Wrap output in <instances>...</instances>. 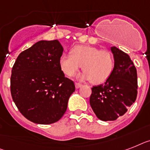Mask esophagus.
Returning a JSON list of instances; mask_svg holds the SVG:
<instances>
[{"instance_id":"esophagus-1","label":"esophagus","mask_w":150,"mask_h":150,"mask_svg":"<svg viewBox=\"0 0 150 150\" xmlns=\"http://www.w3.org/2000/svg\"><path fill=\"white\" fill-rule=\"evenodd\" d=\"M81 86H82V84L80 83H75V86H76V88H80Z\"/></svg>"}]
</instances>
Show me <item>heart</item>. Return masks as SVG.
I'll return each instance as SVG.
<instances>
[{
  "mask_svg": "<svg viewBox=\"0 0 150 150\" xmlns=\"http://www.w3.org/2000/svg\"><path fill=\"white\" fill-rule=\"evenodd\" d=\"M59 65L66 76H75L83 65V74L80 77L91 80L93 83H103L110 77L115 66L114 57L110 51L100 50L89 45L75 46L70 55L62 54Z\"/></svg>",
  "mask_w": 150,
  "mask_h": 150,
  "instance_id": "obj_1",
  "label": "heart"
}]
</instances>
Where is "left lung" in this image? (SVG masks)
<instances>
[{"mask_svg":"<svg viewBox=\"0 0 150 150\" xmlns=\"http://www.w3.org/2000/svg\"><path fill=\"white\" fill-rule=\"evenodd\" d=\"M115 66L110 77L103 84L93 86L91 108L103 121H113L124 115L137 96V72L129 56L111 47Z\"/></svg>","mask_w":150,"mask_h":150,"instance_id":"left-lung-1","label":"left lung"}]
</instances>
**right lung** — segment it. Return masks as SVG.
Instances as JSON below:
<instances>
[{
  "instance_id": "1",
  "label": "right lung",
  "mask_w": 150,
  "mask_h": 150,
  "mask_svg": "<svg viewBox=\"0 0 150 150\" xmlns=\"http://www.w3.org/2000/svg\"><path fill=\"white\" fill-rule=\"evenodd\" d=\"M63 52L57 40H40L17 57L11 70V96L28 120L51 124L66 112L75 85L59 65Z\"/></svg>"
}]
</instances>
